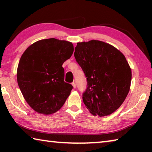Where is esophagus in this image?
Masks as SVG:
<instances>
[{"instance_id":"obj_1","label":"esophagus","mask_w":152,"mask_h":152,"mask_svg":"<svg viewBox=\"0 0 152 152\" xmlns=\"http://www.w3.org/2000/svg\"><path fill=\"white\" fill-rule=\"evenodd\" d=\"M74 86H75V84H74V83H73V86H74Z\"/></svg>"}]
</instances>
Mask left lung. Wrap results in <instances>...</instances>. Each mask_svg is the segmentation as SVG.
<instances>
[{"label":"left lung","mask_w":152,"mask_h":152,"mask_svg":"<svg viewBox=\"0 0 152 152\" xmlns=\"http://www.w3.org/2000/svg\"><path fill=\"white\" fill-rule=\"evenodd\" d=\"M74 51L72 43L51 38L30 45L20 59L17 82L23 96L36 112L50 115L65 103L73 86L64 81V61Z\"/></svg>","instance_id":"8db88e82"}]
</instances>
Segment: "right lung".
Masks as SVG:
<instances>
[{
	"label": "right lung",
	"mask_w": 152,
	"mask_h": 152,
	"mask_svg": "<svg viewBox=\"0 0 152 152\" xmlns=\"http://www.w3.org/2000/svg\"><path fill=\"white\" fill-rule=\"evenodd\" d=\"M74 57L86 78L82 99L90 113L104 117L119 109L132 80V70L125 56L108 43L92 40L77 43Z\"/></svg>",
	"instance_id": "add662e5"
}]
</instances>
